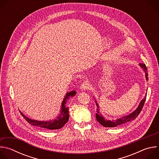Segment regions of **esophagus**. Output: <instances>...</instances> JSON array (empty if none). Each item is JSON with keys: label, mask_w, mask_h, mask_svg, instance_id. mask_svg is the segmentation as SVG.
I'll use <instances>...</instances> for the list:
<instances>
[{"label": "esophagus", "mask_w": 159, "mask_h": 159, "mask_svg": "<svg viewBox=\"0 0 159 159\" xmlns=\"http://www.w3.org/2000/svg\"><path fill=\"white\" fill-rule=\"evenodd\" d=\"M89 86H90L89 82L88 81L85 80V81H84V82H83L82 83L80 87H81V89H82V90H87V89H88L89 88Z\"/></svg>", "instance_id": "obj_1"}]
</instances>
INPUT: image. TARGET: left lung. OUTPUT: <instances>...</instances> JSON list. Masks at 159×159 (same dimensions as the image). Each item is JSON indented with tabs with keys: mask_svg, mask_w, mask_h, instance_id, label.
<instances>
[{
	"mask_svg": "<svg viewBox=\"0 0 159 159\" xmlns=\"http://www.w3.org/2000/svg\"><path fill=\"white\" fill-rule=\"evenodd\" d=\"M140 66L143 69L144 72H145V77H146V80L147 81H148V73H147V66L145 65V64L143 63H140L139 64ZM146 97L147 95H145V96L144 97V98L141 101L140 103L139 104L138 107L133 112H131V114L123 116L121 118L117 119L116 120H108L107 119H106L104 116H102V115L99 112V105L97 102V101H96V106L98 107L97 109V113H96V117L97 119V121L101 124L104 127H109V128H112V127H116L118 125L128 123L129 121H133L136 118H137L139 114L140 113L141 111L142 110V108L144 106L145 100H146Z\"/></svg>",
	"mask_w": 159,
	"mask_h": 159,
	"instance_id": "left-lung-1",
	"label": "left lung"
}]
</instances>
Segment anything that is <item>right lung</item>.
Listing matches in <instances>:
<instances>
[{
  "label": "right lung",
  "instance_id": "obj_1",
  "mask_svg": "<svg viewBox=\"0 0 159 159\" xmlns=\"http://www.w3.org/2000/svg\"><path fill=\"white\" fill-rule=\"evenodd\" d=\"M76 94V91L72 90V91L66 94L65 98L63 99L61 106V111L59 116L55 119L54 120H50V121H37L31 120L29 118L25 115H24L20 112L21 115L24 117V118L31 125L36 126L40 127L43 129H58L61 128L65 123H67L69 121V107L66 106V102L69 99L70 97H73Z\"/></svg>",
  "mask_w": 159,
  "mask_h": 159
}]
</instances>
